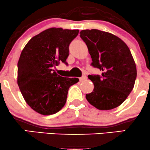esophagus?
I'll use <instances>...</instances> for the list:
<instances>
[{
	"instance_id": "esophagus-1",
	"label": "esophagus",
	"mask_w": 150,
	"mask_h": 150,
	"mask_svg": "<svg viewBox=\"0 0 150 150\" xmlns=\"http://www.w3.org/2000/svg\"><path fill=\"white\" fill-rule=\"evenodd\" d=\"M86 80H87V77H86L85 75H83V76L80 78V82H83V81H85Z\"/></svg>"
}]
</instances>
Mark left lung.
I'll return each mask as SVG.
<instances>
[{
	"mask_svg": "<svg viewBox=\"0 0 150 150\" xmlns=\"http://www.w3.org/2000/svg\"><path fill=\"white\" fill-rule=\"evenodd\" d=\"M80 34L88 48L92 65L102 71L101 76L88 75L94 90L86 94V99L99 110L118 107L131 92L137 77L130 49L119 37L108 32L93 29Z\"/></svg>",
	"mask_w": 150,
	"mask_h": 150,
	"instance_id": "obj_1",
	"label": "left lung"
}]
</instances>
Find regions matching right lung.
I'll return each instance as SVG.
<instances>
[{
	"mask_svg": "<svg viewBox=\"0 0 150 150\" xmlns=\"http://www.w3.org/2000/svg\"><path fill=\"white\" fill-rule=\"evenodd\" d=\"M78 30L47 29L34 36L22 50L18 63V84L27 104L44 116L64 106L68 89L78 78L58 75L53 69L66 63L70 42Z\"/></svg>",
	"mask_w": 150,
	"mask_h": 150,
	"instance_id": "obj_1",
	"label": "right lung"
}]
</instances>
